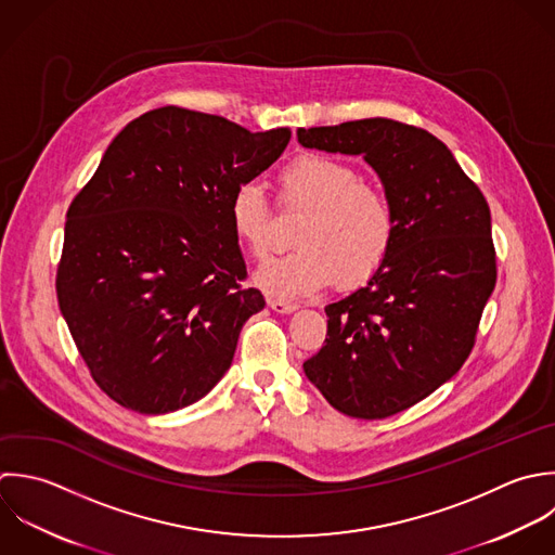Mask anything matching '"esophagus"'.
I'll return each instance as SVG.
<instances>
[{"label": "esophagus", "mask_w": 555, "mask_h": 555, "mask_svg": "<svg viewBox=\"0 0 555 555\" xmlns=\"http://www.w3.org/2000/svg\"><path fill=\"white\" fill-rule=\"evenodd\" d=\"M268 307L276 313H292L298 309L296 302H289V300H279V298H268Z\"/></svg>", "instance_id": "esophagus-1"}]
</instances>
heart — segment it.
Returning <instances> with one entry per match:
<instances>
[{
    "mask_svg": "<svg viewBox=\"0 0 555 555\" xmlns=\"http://www.w3.org/2000/svg\"><path fill=\"white\" fill-rule=\"evenodd\" d=\"M279 198L305 209L294 231L296 248L257 272V283L276 296H300L333 283L352 289L367 283L393 250L398 218L389 196L361 181L354 166L305 153L279 172ZM235 240L255 259L268 255L270 205L255 183L235 188L229 201Z\"/></svg>",
    "mask_w": 555,
    "mask_h": 555,
    "instance_id": "obj_1",
    "label": "heart"
}]
</instances>
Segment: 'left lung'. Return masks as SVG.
I'll use <instances>...</instances> for the list:
<instances>
[{
    "instance_id": "left-lung-1",
    "label": "left lung",
    "mask_w": 555,
    "mask_h": 555,
    "mask_svg": "<svg viewBox=\"0 0 555 555\" xmlns=\"http://www.w3.org/2000/svg\"><path fill=\"white\" fill-rule=\"evenodd\" d=\"M298 142L363 155L396 209L391 255L365 287L324 309V346L302 365L339 413L385 420L428 398L467 361L498 281L491 209L426 129L363 118L298 129Z\"/></svg>"
}]
</instances>
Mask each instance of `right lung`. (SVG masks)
<instances>
[{"mask_svg":"<svg viewBox=\"0 0 555 555\" xmlns=\"http://www.w3.org/2000/svg\"><path fill=\"white\" fill-rule=\"evenodd\" d=\"M292 131H248L177 105L131 120L66 211L55 292L94 383L164 415L207 396L244 322L266 307L229 201L285 151Z\"/></svg>","mask_w":555,"mask_h":555,"instance_id":"1","label":"right lung"}]
</instances>
